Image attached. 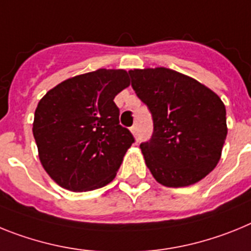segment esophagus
<instances>
[{
    "label": "esophagus",
    "instance_id": "1",
    "mask_svg": "<svg viewBox=\"0 0 251 251\" xmlns=\"http://www.w3.org/2000/svg\"><path fill=\"white\" fill-rule=\"evenodd\" d=\"M130 131H131L132 135H138V125H132L130 127Z\"/></svg>",
    "mask_w": 251,
    "mask_h": 251
}]
</instances>
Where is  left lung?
Returning a JSON list of instances; mask_svg holds the SVG:
<instances>
[{
  "label": "left lung",
  "mask_w": 251,
  "mask_h": 251,
  "mask_svg": "<svg viewBox=\"0 0 251 251\" xmlns=\"http://www.w3.org/2000/svg\"><path fill=\"white\" fill-rule=\"evenodd\" d=\"M128 73L152 116L151 139L140 145L152 177L173 188L203 179L220 162L227 135L224 102L208 87L173 69Z\"/></svg>",
  "instance_id": "1"
}]
</instances>
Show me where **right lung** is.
I'll return each instance as SVG.
<instances>
[{
    "label": "right lung",
    "mask_w": 251,
    "mask_h": 251,
    "mask_svg": "<svg viewBox=\"0 0 251 251\" xmlns=\"http://www.w3.org/2000/svg\"><path fill=\"white\" fill-rule=\"evenodd\" d=\"M128 86L127 72L102 68L63 80L39 101L32 134L56 184L87 192L116 177L134 136L120 125L113 99Z\"/></svg>",
    "instance_id": "right-lung-1"
}]
</instances>
